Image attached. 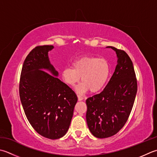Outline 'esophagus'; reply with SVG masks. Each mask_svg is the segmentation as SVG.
I'll list each match as a JSON object with an SVG mask.
<instances>
[{
    "instance_id": "34e87169",
    "label": "esophagus",
    "mask_w": 157,
    "mask_h": 157,
    "mask_svg": "<svg viewBox=\"0 0 157 157\" xmlns=\"http://www.w3.org/2000/svg\"><path fill=\"white\" fill-rule=\"evenodd\" d=\"M78 101H82L84 99V98H83L80 95H78Z\"/></svg>"
}]
</instances>
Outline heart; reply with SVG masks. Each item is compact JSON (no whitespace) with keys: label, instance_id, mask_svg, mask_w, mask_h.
Segmentation results:
<instances>
[{"label":"heart","instance_id":"obj_1","mask_svg":"<svg viewBox=\"0 0 157 157\" xmlns=\"http://www.w3.org/2000/svg\"><path fill=\"white\" fill-rule=\"evenodd\" d=\"M109 75V65L103 58L83 56L73 63V67L69 66L61 71L63 81L69 86H74L79 79L80 83L75 88L79 94L88 90L92 93L100 91L105 85Z\"/></svg>","mask_w":157,"mask_h":157}]
</instances>
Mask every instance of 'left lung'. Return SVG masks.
Segmentation results:
<instances>
[{"mask_svg":"<svg viewBox=\"0 0 157 157\" xmlns=\"http://www.w3.org/2000/svg\"><path fill=\"white\" fill-rule=\"evenodd\" d=\"M108 48L114 50L118 57L115 71L101 93L86 101L88 127L97 138L114 136L124 127L137 90L136 73L130 57L124 50L112 46Z\"/></svg>","mask_w":157,"mask_h":157,"instance_id":"left-lung-1","label":"left lung"}]
</instances>
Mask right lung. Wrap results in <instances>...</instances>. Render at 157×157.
I'll return each instance as SVG.
<instances>
[{
    "instance_id": "1",
    "label": "right lung",
    "mask_w": 157,
    "mask_h": 157,
    "mask_svg": "<svg viewBox=\"0 0 157 157\" xmlns=\"http://www.w3.org/2000/svg\"><path fill=\"white\" fill-rule=\"evenodd\" d=\"M53 48V45L36 46L28 54L21 69L19 92L33 128L43 137L56 140L68 131L78 97L56 77L58 73L48 58V52Z\"/></svg>"
}]
</instances>
